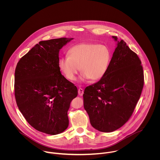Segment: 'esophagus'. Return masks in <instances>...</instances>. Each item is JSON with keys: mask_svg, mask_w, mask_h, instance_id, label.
I'll use <instances>...</instances> for the list:
<instances>
[{"mask_svg": "<svg viewBox=\"0 0 160 160\" xmlns=\"http://www.w3.org/2000/svg\"><path fill=\"white\" fill-rule=\"evenodd\" d=\"M83 93H84V91H83V89H82L79 88V89H78V94H79V95L82 96V95H83Z\"/></svg>", "mask_w": 160, "mask_h": 160, "instance_id": "esophagus-1", "label": "esophagus"}]
</instances>
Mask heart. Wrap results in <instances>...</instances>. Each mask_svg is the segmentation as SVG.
Returning a JSON list of instances; mask_svg holds the SVG:
<instances>
[{"instance_id":"1","label":"heart","mask_w":160,"mask_h":160,"mask_svg":"<svg viewBox=\"0 0 160 160\" xmlns=\"http://www.w3.org/2000/svg\"><path fill=\"white\" fill-rule=\"evenodd\" d=\"M111 61L110 50L105 46L92 43H81L72 46L68 56L62 57L58 67L65 76L74 81L81 69L83 81L101 79L107 72Z\"/></svg>"}]
</instances>
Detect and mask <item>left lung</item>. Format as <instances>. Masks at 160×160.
Instances as JSON below:
<instances>
[{
  "label": "left lung",
  "mask_w": 160,
  "mask_h": 160,
  "mask_svg": "<svg viewBox=\"0 0 160 160\" xmlns=\"http://www.w3.org/2000/svg\"><path fill=\"white\" fill-rule=\"evenodd\" d=\"M116 47L107 72L84 92V107L92 126L111 132L132 114L143 87V71L137 54L122 39L112 36Z\"/></svg>",
  "instance_id": "left-lung-1"
}]
</instances>
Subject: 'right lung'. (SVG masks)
<instances>
[{
  "label": "right lung",
  "instance_id": "right-lung-1",
  "mask_svg": "<svg viewBox=\"0 0 160 160\" xmlns=\"http://www.w3.org/2000/svg\"><path fill=\"white\" fill-rule=\"evenodd\" d=\"M73 38L40 41L17 63L15 95L18 107L35 129L50 135L68 127L70 103L77 88L60 72L59 52Z\"/></svg>",
  "mask_w": 160,
  "mask_h": 160
}]
</instances>
